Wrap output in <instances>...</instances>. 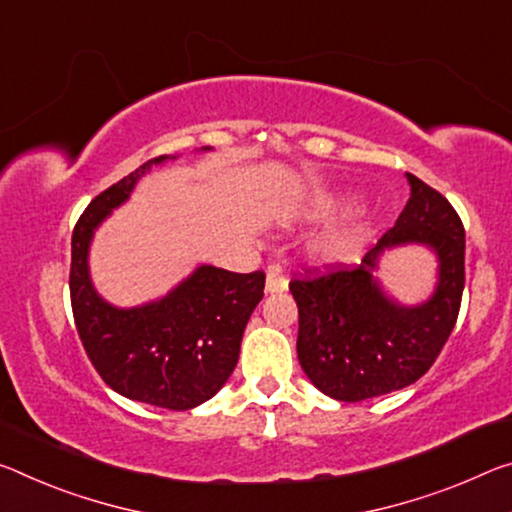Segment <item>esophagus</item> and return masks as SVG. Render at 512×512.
<instances>
[{
    "label": "esophagus",
    "mask_w": 512,
    "mask_h": 512,
    "mask_svg": "<svg viewBox=\"0 0 512 512\" xmlns=\"http://www.w3.org/2000/svg\"><path fill=\"white\" fill-rule=\"evenodd\" d=\"M289 287V278L278 264L269 266V271H266V294H280V291H287Z\"/></svg>",
    "instance_id": "1"
}]
</instances>
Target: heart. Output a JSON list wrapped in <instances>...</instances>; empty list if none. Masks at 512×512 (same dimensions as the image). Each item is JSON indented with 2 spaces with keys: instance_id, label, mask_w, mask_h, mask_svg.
Wrapping results in <instances>:
<instances>
[{
  "instance_id": "heart-1",
  "label": "heart",
  "mask_w": 512,
  "mask_h": 512,
  "mask_svg": "<svg viewBox=\"0 0 512 512\" xmlns=\"http://www.w3.org/2000/svg\"><path fill=\"white\" fill-rule=\"evenodd\" d=\"M362 243V225L353 218L339 221L323 230L314 241V253L326 262H344Z\"/></svg>"
}]
</instances>
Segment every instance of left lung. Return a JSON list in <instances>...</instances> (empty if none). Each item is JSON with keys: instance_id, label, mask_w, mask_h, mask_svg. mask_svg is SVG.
Wrapping results in <instances>:
<instances>
[{"instance_id": "obj_1", "label": "left lung", "mask_w": 512, "mask_h": 512, "mask_svg": "<svg viewBox=\"0 0 512 512\" xmlns=\"http://www.w3.org/2000/svg\"><path fill=\"white\" fill-rule=\"evenodd\" d=\"M410 200L358 269L291 280L298 305V362L316 389L337 401H364L403 389L433 367L456 326L465 289V227L442 193L405 173ZM431 247L434 294L419 306L394 301L375 278L385 249Z\"/></svg>"}]
</instances>
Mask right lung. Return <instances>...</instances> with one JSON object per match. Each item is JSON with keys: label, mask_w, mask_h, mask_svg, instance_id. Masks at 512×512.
I'll list each match as a JSON object with an SVG mask.
<instances>
[{"label": "right lung", "mask_w": 512, "mask_h": 512, "mask_svg": "<svg viewBox=\"0 0 512 512\" xmlns=\"http://www.w3.org/2000/svg\"><path fill=\"white\" fill-rule=\"evenodd\" d=\"M168 159L175 157L145 161L81 214L72 232L70 300L88 360L113 392L157 408L191 410L212 399L232 376L266 275L200 264L166 296L139 307H116L97 294L88 271L97 227L129 200L152 166Z\"/></svg>", "instance_id": "right-lung-1"}]
</instances>
